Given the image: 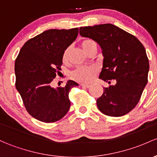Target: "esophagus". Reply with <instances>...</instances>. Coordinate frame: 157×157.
<instances>
[{
  "mask_svg": "<svg viewBox=\"0 0 157 157\" xmlns=\"http://www.w3.org/2000/svg\"><path fill=\"white\" fill-rule=\"evenodd\" d=\"M81 86L82 87H85V88H89L90 87V85H89V84H81Z\"/></svg>",
  "mask_w": 157,
  "mask_h": 157,
  "instance_id": "obj_1",
  "label": "esophagus"
}]
</instances>
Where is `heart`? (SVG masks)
<instances>
[{"instance_id":"obj_1","label":"heart","mask_w":157,"mask_h":157,"mask_svg":"<svg viewBox=\"0 0 157 157\" xmlns=\"http://www.w3.org/2000/svg\"><path fill=\"white\" fill-rule=\"evenodd\" d=\"M82 48L84 51L87 52V54L90 53L93 48H97V43L94 40L87 39L83 40L81 43ZM70 53V47L66 48V50L63 54V60L67 61L69 58V55ZM97 72V68L94 66H82L78 67L71 72V77L75 80L81 82H90L93 78L95 77L96 74Z\"/></svg>"}]
</instances>
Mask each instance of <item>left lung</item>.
<instances>
[{"mask_svg":"<svg viewBox=\"0 0 157 157\" xmlns=\"http://www.w3.org/2000/svg\"><path fill=\"white\" fill-rule=\"evenodd\" d=\"M82 36L92 39L102 48V71L99 78L116 84L104 87L97 99L99 110L111 117H121L139 102L147 83L149 61L144 47L133 35L112 24L81 27Z\"/></svg>","mask_w":157,"mask_h":157,"instance_id":"1","label":"left lung"}]
</instances>
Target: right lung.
Returning <instances> with one entry per match:
<instances>
[{"label":"right lung","mask_w":157,"mask_h":157,"mask_svg":"<svg viewBox=\"0 0 157 157\" xmlns=\"http://www.w3.org/2000/svg\"><path fill=\"white\" fill-rule=\"evenodd\" d=\"M78 33L77 28L45 31L28 40L16 59V87L26 110L38 121L55 122L70 109L69 92L78 84L70 80L54 88L52 82L61 70L63 52Z\"/></svg>","instance_id":"add662e5"}]
</instances>
